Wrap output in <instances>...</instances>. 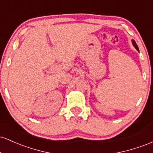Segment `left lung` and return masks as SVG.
<instances>
[{
	"mask_svg": "<svg viewBox=\"0 0 153 153\" xmlns=\"http://www.w3.org/2000/svg\"><path fill=\"white\" fill-rule=\"evenodd\" d=\"M131 42H132V45H133V46H134V47H135V49H136V50H137L138 52H139V48H138L136 42H135V41H134V39H132V40H131Z\"/></svg>",
	"mask_w": 153,
	"mask_h": 153,
	"instance_id": "left-lung-1",
	"label": "left lung"
}]
</instances>
